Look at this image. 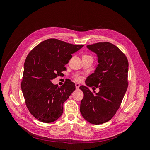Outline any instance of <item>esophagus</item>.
Instances as JSON below:
<instances>
[{
  "label": "esophagus",
  "mask_w": 150,
  "mask_h": 150,
  "mask_svg": "<svg viewBox=\"0 0 150 150\" xmlns=\"http://www.w3.org/2000/svg\"><path fill=\"white\" fill-rule=\"evenodd\" d=\"M75 86H76V89H79V88L80 87V84L79 83H76Z\"/></svg>",
  "instance_id": "obj_1"
}]
</instances>
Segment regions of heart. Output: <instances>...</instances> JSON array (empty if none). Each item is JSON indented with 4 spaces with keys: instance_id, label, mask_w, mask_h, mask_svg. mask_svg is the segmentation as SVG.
<instances>
[{
    "instance_id": "b5f03b06",
    "label": "heart",
    "mask_w": 150,
    "mask_h": 150,
    "mask_svg": "<svg viewBox=\"0 0 150 150\" xmlns=\"http://www.w3.org/2000/svg\"><path fill=\"white\" fill-rule=\"evenodd\" d=\"M91 57V56H87V55H85V56H83V57ZM75 79H76V81H80V80H81V77H79V76H76V78H75Z\"/></svg>"
}]
</instances>
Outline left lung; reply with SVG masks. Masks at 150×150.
I'll list each match as a JSON object with an SVG mask.
<instances>
[{
	"instance_id": "8db88e82",
	"label": "left lung",
	"mask_w": 150,
	"mask_h": 150,
	"mask_svg": "<svg viewBox=\"0 0 150 150\" xmlns=\"http://www.w3.org/2000/svg\"><path fill=\"white\" fill-rule=\"evenodd\" d=\"M87 47L97 54L99 64L86 79V84L98 88L99 91L94 94L87 86H80L84 93L80 112L90 123L100 125L110 120L121 106L128 86V61L125 54L110 42H98Z\"/></svg>"
}]
</instances>
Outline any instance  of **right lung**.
<instances>
[{
  "label": "right lung",
  "mask_w": 150,
  "mask_h": 150,
  "mask_svg": "<svg viewBox=\"0 0 150 150\" xmlns=\"http://www.w3.org/2000/svg\"><path fill=\"white\" fill-rule=\"evenodd\" d=\"M83 46L48 39L27 56L21 89L27 108L39 121L49 123L62 115L63 104L75 90V84L69 80L59 87L51 80L66 70L65 64L72 58L71 54Z\"/></svg>",
  "instance_id": "obj_1"
}]
</instances>
